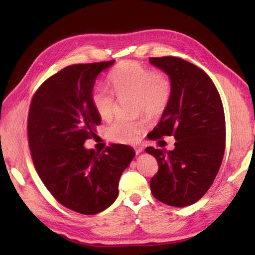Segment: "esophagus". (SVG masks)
Masks as SVG:
<instances>
[{
  "label": "esophagus",
  "instance_id": "34e87169",
  "mask_svg": "<svg viewBox=\"0 0 255 255\" xmlns=\"http://www.w3.org/2000/svg\"><path fill=\"white\" fill-rule=\"evenodd\" d=\"M134 149H135V152H136V154L138 155V154H140L142 151H143V148L142 146H134Z\"/></svg>",
  "mask_w": 255,
  "mask_h": 255
}]
</instances>
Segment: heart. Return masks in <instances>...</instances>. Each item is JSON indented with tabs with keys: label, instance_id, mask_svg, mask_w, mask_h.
I'll use <instances>...</instances> for the list:
<instances>
[{
	"label": "heart",
	"instance_id": "obj_1",
	"mask_svg": "<svg viewBox=\"0 0 255 255\" xmlns=\"http://www.w3.org/2000/svg\"><path fill=\"white\" fill-rule=\"evenodd\" d=\"M110 83L120 97H136L138 113L149 116L162 114L171 97V83L164 74L155 73L138 62H123L110 75ZM94 107L102 120L109 121L115 114L116 103L112 94L97 89L92 95ZM149 128L145 119L137 121L118 120L107 128V134L115 141L123 143L136 142Z\"/></svg>",
	"mask_w": 255,
	"mask_h": 255
}]
</instances>
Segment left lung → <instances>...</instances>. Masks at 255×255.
<instances>
[{"instance_id": "1", "label": "left lung", "mask_w": 255, "mask_h": 255, "mask_svg": "<svg viewBox=\"0 0 255 255\" xmlns=\"http://www.w3.org/2000/svg\"><path fill=\"white\" fill-rule=\"evenodd\" d=\"M171 83V97L151 139L173 135L175 149H155L159 165L152 178V194L165 205L190 206L209 190L219 171L225 149V118L219 93L195 65L175 57L150 58Z\"/></svg>"}]
</instances>
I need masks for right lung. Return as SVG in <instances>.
Segmentation results:
<instances>
[{
	"instance_id": "1",
	"label": "right lung",
	"mask_w": 255,
	"mask_h": 255,
	"mask_svg": "<svg viewBox=\"0 0 255 255\" xmlns=\"http://www.w3.org/2000/svg\"><path fill=\"white\" fill-rule=\"evenodd\" d=\"M114 61L66 67L41 85L32 99L28 136L38 175L60 204L94 215L114 204L119 181L135 152L113 144L104 153L86 149L101 118L92 102L97 76Z\"/></svg>"
}]
</instances>
